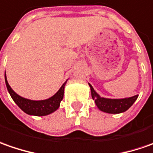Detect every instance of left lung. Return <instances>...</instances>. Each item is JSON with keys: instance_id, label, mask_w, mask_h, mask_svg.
Listing matches in <instances>:
<instances>
[{"instance_id": "left-lung-1", "label": "left lung", "mask_w": 153, "mask_h": 153, "mask_svg": "<svg viewBox=\"0 0 153 153\" xmlns=\"http://www.w3.org/2000/svg\"><path fill=\"white\" fill-rule=\"evenodd\" d=\"M89 85L91 88V92L93 100H95V102L97 107L102 112L108 113H124L127 111L133 103L136 101L138 97V95L133 96L131 97L120 98V99H111V98L102 97L92 87V85L89 83Z\"/></svg>"}]
</instances>
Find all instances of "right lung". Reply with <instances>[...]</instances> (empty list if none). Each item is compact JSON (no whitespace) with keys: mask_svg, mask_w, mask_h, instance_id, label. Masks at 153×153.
Returning a JSON list of instances; mask_svg holds the SVG:
<instances>
[{"mask_svg":"<svg viewBox=\"0 0 153 153\" xmlns=\"http://www.w3.org/2000/svg\"><path fill=\"white\" fill-rule=\"evenodd\" d=\"M67 81L68 79L63 83V85L61 86L58 91L50 98L45 99V100L34 101V100L22 97L21 96H19L15 92L8 84L7 76H6V72H5V82H6V85H7L8 92L10 94L11 97L13 98L14 102L16 103L24 113L29 115H33V116H45V115L54 113L56 110L58 109V108L60 107L61 101L63 98L64 88L66 85Z\"/></svg>","mask_w":153,"mask_h":153,"instance_id":"1","label":"right lung"}]
</instances>
